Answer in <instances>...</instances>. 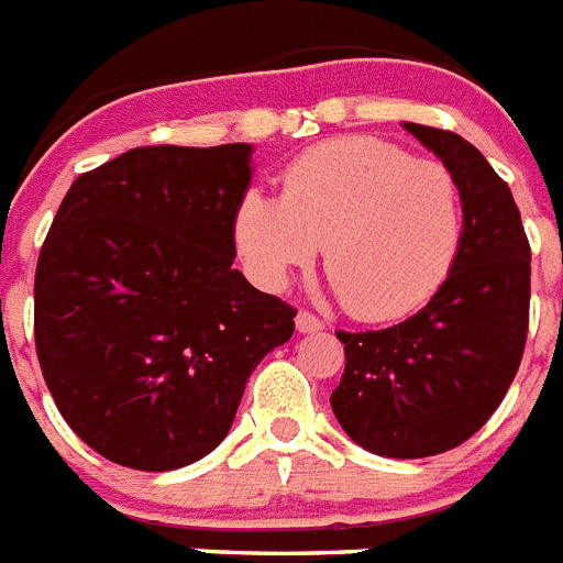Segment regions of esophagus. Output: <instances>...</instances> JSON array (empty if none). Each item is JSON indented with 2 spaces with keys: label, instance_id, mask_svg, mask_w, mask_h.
Segmentation results:
<instances>
[{
  "label": "esophagus",
  "instance_id": "esophagus-1",
  "mask_svg": "<svg viewBox=\"0 0 563 563\" xmlns=\"http://www.w3.org/2000/svg\"><path fill=\"white\" fill-rule=\"evenodd\" d=\"M296 330L298 332H318V330H324V321H321L318 316H312L310 310H298Z\"/></svg>",
  "mask_w": 563,
  "mask_h": 563
}]
</instances>
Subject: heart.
<instances>
[{"label": "heart", "instance_id": "b5f03b06", "mask_svg": "<svg viewBox=\"0 0 563 563\" xmlns=\"http://www.w3.org/2000/svg\"><path fill=\"white\" fill-rule=\"evenodd\" d=\"M462 228L454 172L372 134L305 148L282 172V197L251 188L233 217L236 251L256 285L282 290L324 242L343 310L363 321L426 305L454 267Z\"/></svg>", "mask_w": 563, "mask_h": 563}]
</instances>
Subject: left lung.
<instances>
[{
    "mask_svg": "<svg viewBox=\"0 0 563 563\" xmlns=\"http://www.w3.org/2000/svg\"><path fill=\"white\" fill-rule=\"evenodd\" d=\"M454 172L465 202L462 245L431 301L386 330L343 332L341 429L380 456L417 460L474 437L505 400L530 324V242L514 194L474 143L406 123Z\"/></svg>",
    "mask_w": 563,
    "mask_h": 563,
    "instance_id": "8db88e82",
    "label": "left lung"
}]
</instances>
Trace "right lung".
<instances>
[{"label": "right lung", "mask_w": 563, "mask_h": 563, "mask_svg": "<svg viewBox=\"0 0 563 563\" xmlns=\"http://www.w3.org/2000/svg\"><path fill=\"white\" fill-rule=\"evenodd\" d=\"M251 146H137L78 174L36 265L49 395L89 449L134 471L211 454L296 310L233 271Z\"/></svg>", "instance_id": "1"}]
</instances>
